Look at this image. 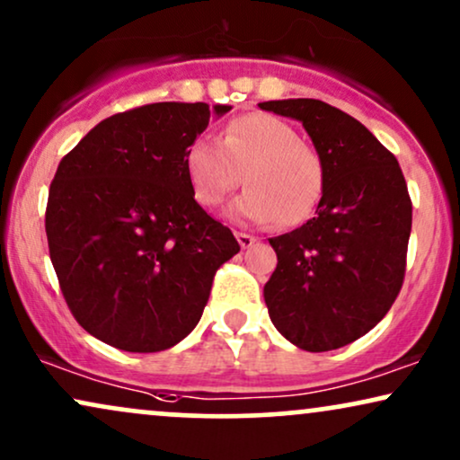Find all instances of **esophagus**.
I'll use <instances>...</instances> for the list:
<instances>
[{
  "instance_id": "34e87169",
  "label": "esophagus",
  "mask_w": 460,
  "mask_h": 460,
  "mask_svg": "<svg viewBox=\"0 0 460 460\" xmlns=\"http://www.w3.org/2000/svg\"><path fill=\"white\" fill-rule=\"evenodd\" d=\"M235 237H237V242H240L242 248H250L254 242H257L252 235H250V234H242V231H237Z\"/></svg>"
}]
</instances>
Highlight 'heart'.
I'll return each mask as SVG.
<instances>
[{
	"label": "heart",
	"mask_w": 460,
	"mask_h": 460,
	"mask_svg": "<svg viewBox=\"0 0 460 460\" xmlns=\"http://www.w3.org/2000/svg\"><path fill=\"white\" fill-rule=\"evenodd\" d=\"M190 190L203 208H217L243 172L246 189L231 201L240 223L297 226L316 212L327 187V165L287 120L265 112L231 119L218 139L199 137L184 155Z\"/></svg>",
	"instance_id": "obj_1"
}]
</instances>
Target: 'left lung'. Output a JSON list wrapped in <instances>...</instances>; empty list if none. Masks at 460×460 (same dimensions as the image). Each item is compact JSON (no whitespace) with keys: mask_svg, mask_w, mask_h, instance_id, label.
<instances>
[{"mask_svg":"<svg viewBox=\"0 0 460 460\" xmlns=\"http://www.w3.org/2000/svg\"><path fill=\"white\" fill-rule=\"evenodd\" d=\"M259 108L301 120L327 165L316 217L270 240L278 265L263 288L267 310L290 344L335 350L374 329L403 287L408 184L391 150L350 114L321 100Z\"/></svg>","mask_w":460,"mask_h":460,"instance_id":"8db88e82","label":"left lung"}]
</instances>
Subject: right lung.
Here are the masks:
<instances>
[{
	"label": "right lung",
	"mask_w": 460,
	"mask_h": 460,
	"mask_svg": "<svg viewBox=\"0 0 460 460\" xmlns=\"http://www.w3.org/2000/svg\"><path fill=\"white\" fill-rule=\"evenodd\" d=\"M229 106L161 102L102 120L63 156L46 203L49 252L80 327L127 352L176 346L218 267L240 252L190 190L184 155Z\"/></svg>",
	"instance_id": "obj_1"
}]
</instances>
